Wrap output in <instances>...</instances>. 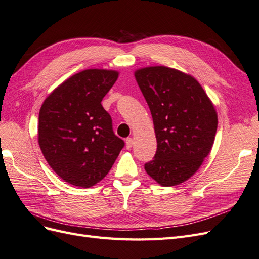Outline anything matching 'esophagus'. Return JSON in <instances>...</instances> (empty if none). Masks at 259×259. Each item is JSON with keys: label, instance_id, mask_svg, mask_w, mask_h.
Wrapping results in <instances>:
<instances>
[{"label": "esophagus", "instance_id": "1", "mask_svg": "<svg viewBox=\"0 0 259 259\" xmlns=\"http://www.w3.org/2000/svg\"><path fill=\"white\" fill-rule=\"evenodd\" d=\"M125 144H126V149H131L133 147V144H134V140H133V138H126Z\"/></svg>", "mask_w": 259, "mask_h": 259}]
</instances>
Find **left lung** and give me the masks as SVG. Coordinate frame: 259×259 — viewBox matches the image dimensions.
I'll return each mask as SVG.
<instances>
[{
    "label": "left lung",
    "instance_id": "1",
    "mask_svg": "<svg viewBox=\"0 0 259 259\" xmlns=\"http://www.w3.org/2000/svg\"><path fill=\"white\" fill-rule=\"evenodd\" d=\"M152 115L158 148L145 164L147 174L164 187L189 179L210 152L217 113L193 76L164 66L135 71Z\"/></svg>",
    "mask_w": 259,
    "mask_h": 259
}]
</instances>
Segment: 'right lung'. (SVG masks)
Returning a JSON list of instances; mask_svg holds the SVG:
<instances>
[{"label": "right lung", "instance_id": "obj_1", "mask_svg": "<svg viewBox=\"0 0 259 259\" xmlns=\"http://www.w3.org/2000/svg\"><path fill=\"white\" fill-rule=\"evenodd\" d=\"M117 76L113 70H83L55 89L40 109L42 153L55 173L73 186L89 188L100 182L124 147L101 106Z\"/></svg>", "mask_w": 259, "mask_h": 259}]
</instances>
